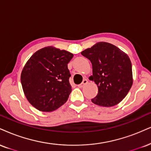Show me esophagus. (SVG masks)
<instances>
[{
  "instance_id": "esophagus-1",
  "label": "esophagus",
  "mask_w": 151,
  "mask_h": 151,
  "mask_svg": "<svg viewBox=\"0 0 151 151\" xmlns=\"http://www.w3.org/2000/svg\"><path fill=\"white\" fill-rule=\"evenodd\" d=\"M87 83H88V80H87V79H83L82 82H81L80 84L78 85V86L80 87V88H81V87H83V86H84V85H86Z\"/></svg>"
}]
</instances>
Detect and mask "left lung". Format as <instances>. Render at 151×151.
Returning a JSON list of instances; mask_svg holds the SVG:
<instances>
[{
	"mask_svg": "<svg viewBox=\"0 0 151 151\" xmlns=\"http://www.w3.org/2000/svg\"><path fill=\"white\" fill-rule=\"evenodd\" d=\"M92 64L89 77L98 86L99 93L91 101L103 107L116 105L124 99L133 83L132 63L117 46L99 42L81 52Z\"/></svg>",
	"mask_w": 151,
	"mask_h": 151,
	"instance_id": "left-lung-1",
	"label": "left lung"
}]
</instances>
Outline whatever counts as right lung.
<instances>
[{
  "instance_id": "right-lung-1",
  "label": "right lung",
  "mask_w": 151,
  "mask_h": 151,
  "mask_svg": "<svg viewBox=\"0 0 151 151\" xmlns=\"http://www.w3.org/2000/svg\"><path fill=\"white\" fill-rule=\"evenodd\" d=\"M73 56L53 46L40 49L31 56L22 71L21 83L34 108L52 112L67 102L72 91L68 64Z\"/></svg>"
}]
</instances>
